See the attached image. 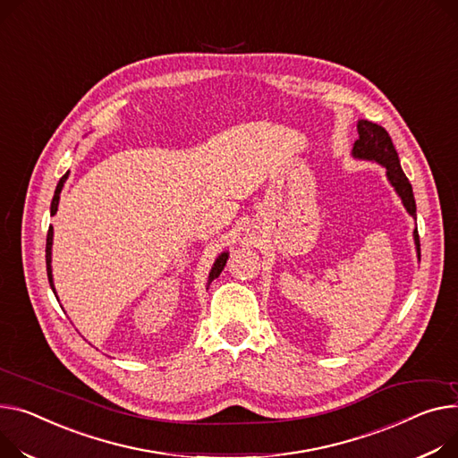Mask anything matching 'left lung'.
<instances>
[{
  "instance_id": "8db88e82",
  "label": "left lung",
  "mask_w": 458,
  "mask_h": 458,
  "mask_svg": "<svg viewBox=\"0 0 458 458\" xmlns=\"http://www.w3.org/2000/svg\"><path fill=\"white\" fill-rule=\"evenodd\" d=\"M357 131H359V140L353 145V157L364 158V160H376V162L383 164L386 167V176L390 180V184L402 197L407 211L412 217H416V202H414V195H412V186L400 165L398 152H395V147H394L388 132L381 125L372 123V121H367V119L359 121ZM414 242H416L418 258H420L418 230H414Z\"/></svg>"
}]
</instances>
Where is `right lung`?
Here are the masks:
<instances>
[{"instance_id": "1", "label": "right lung", "mask_w": 458, "mask_h": 458, "mask_svg": "<svg viewBox=\"0 0 458 458\" xmlns=\"http://www.w3.org/2000/svg\"><path fill=\"white\" fill-rule=\"evenodd\" d=\"M66 178H68V173L58 180V184H56V190H55V195H53V200H51V216H55L56 213V208H58V199H60V191H63V186H64V182H66ZM51 245H53V226H49V230H47V239H46V265H47V278H49V285H51V289H53V276H51ZM226 259H228V254L225 252V254H221L219 258H217V261H216V265H213V268H211V272H209V282H208V285L216 280V278H219V274L223 272V268H225V265H226ZM55 293V291H53Z\"/></svg>"}]
</instances>
